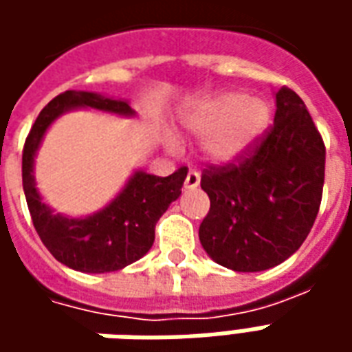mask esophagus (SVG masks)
<instances>
[{
	"label": "esophagus",
	"instance_id": "esophagus-1",
	"mask_svg": "<svg viewBox=\"0 0 352 352\" xmlns=\"http://www.w3.org/2000/svg\"><path fill=\"white\" fill-rule=\"evenodd\" d=\"M199 173L198 171H190L188 175H186V179H184V188L186 190H194V188H198L199 186Z\"/></svg>",
	"mask_w": 352,
	"mask_h": 352
}]
</instances>
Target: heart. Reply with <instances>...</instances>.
I'll use <instances>...</instances> for the list:
<instances>
[{
  "mask_svg": "<svg viewBox=\"0 0 352 352\" xmlns=\"http://www.w3.org/2000/svg\"><path fill=\"white\" fill-rule=\"evenodd\" d=\"M272 122V107L262 98L243 92H219L190 107L181 118L192 135H204L201 151L207 160L230 164L258 143ZM166 146L177 151L175 139H166Z\"/></svg>",
  "mask_w": 352,
  "mask_h": 352,
  "instance_id": "b5f03b06",
  "label": "heart"
}]
</instances>
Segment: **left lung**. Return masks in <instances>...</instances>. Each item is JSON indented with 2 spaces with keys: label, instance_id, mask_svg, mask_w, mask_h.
<instances>
[{
  "label": "left lung",
  "instance_id": "obj_1",
  "mask_svg": "<svg viewBox=\"0 0 352 352\" xmlns=\"http://www.w3.org/2000/svg\"><path fill=\"white\" fill-rule=\"evenodd\" d=\"M272 130L239 166L211 168L199 241L217 264L264 272L290 258L313 228L324 184V143L302 98L275 92Z\"/></svg>",
  "mask_w": 352,
  "mask_h": 352
}]
</instances>
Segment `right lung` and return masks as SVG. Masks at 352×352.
Returning a JSON list of instances; mask_svg holds the SVG:
<instances>
[{
  "label": "right lung",
  "mask_w": 352,
  "mask_h": 352,
  "mask_svg": "<svg viewBox=\"0 0 352 352\" xmlns=\"http://www.w3.org/2000/svg\"><path fill=\"white\" fill-rule=\"evenodd\" d=\"M77 109H96L126 118L135 116L128 100L85 90H67L56 96L39 113L22 153V186L28 209L41 241L58 262L82 273L118 272L151 251L154 226L169 204L181 196L186 168L169 177L135 169L122 190L100 211L87 217L56 213L43 201L35 183V156L54 120Z\"/></svg>",
  "instance_id": "add662e5"
}]
</instances>
